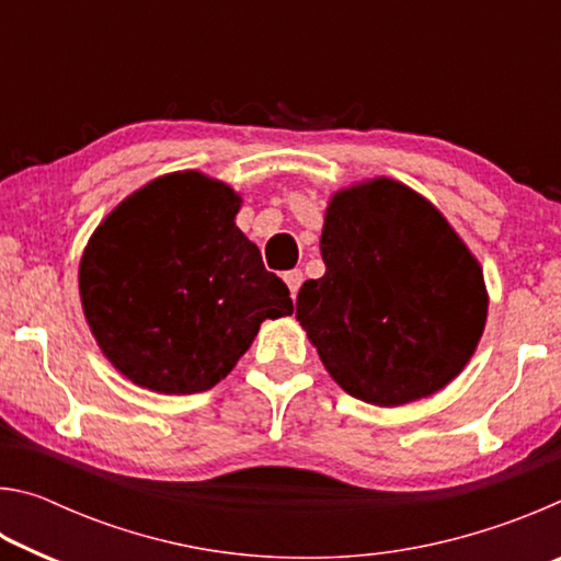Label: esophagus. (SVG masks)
Returning <instances> with one entry per match:
<instances>
[{
  "instance_id": "34e87169",
  "label": "esophagus",
  "mask_w": 561,
  "mask_h": 561,
  "mask_svg": "<svg viewBox=\"0 0 561 561\" xmlns=\"http://www.w3.org/2000/svg\"><path fill=\"white\" fill-rule=\"evenodd\" d=\"M284 282H287V287H289V291H291V299H297L299 287H301V282H304V274H301V270H289V272H284Z\"/></svg>"
}]
</instances>
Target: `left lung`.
I'll list each match as a JSON object with an SVG mask.
<instances>
[{
	"instance_id": "obj_1",
	"label": "left lung",
	"mask_w": 561,
	"mask_h": 561,
	"mask_svg": "<svg viewBox=\"0 0 561 561\" xmlns=\"http://www.w3.org/2000/svg\"><path fill=\"white\" fill-rule=\"evenodd\" d=\"M321 279L301 284L297 321L329 376L381 408L438 393L480 344L482 267L443 213L393 178L331 195Z\"/></svg>"
}]
</instances>
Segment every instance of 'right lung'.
<instances>
[{
    "mask_svg": "<svg viewBox=\"0 0 561 561\" xmlns=\"http://www.w3.org/2000/svg\"><path fill=\"white\" fill-rule=\"evenodd\" d=\"M222 180L180 170L150 180L106 215L83 250V317L113 368L165 396L222 381L264 319L294 311L234 217Z\"/></svg>",
    "mask_w": 561,
    "mask_h": 561,
    "instance_id": "right-lung-1",
    "label": "right lung"
}]
</instances>
